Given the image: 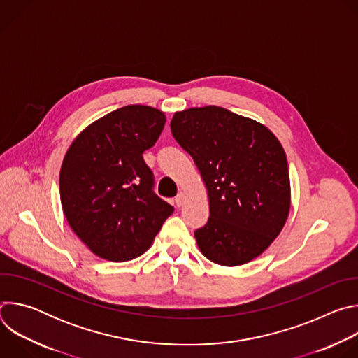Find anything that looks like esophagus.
I'll return each mask as SVG.
<instances>
[{"mask_svg": "<svg viewBox=\"0 0 358 358\" xmlns=\"http://www.w3.org/2000/svg\"><path fill=\"white\" fill-rule=\"evenodd\" d=\"M184 199H185V192H184V191H180L178 195L176 196V206H177V207H181Z\"/></svg>", "mask_w": 358, "mask_h": 358, "instance_id": "34e87169", "label": "esophagus"}]
</instances>
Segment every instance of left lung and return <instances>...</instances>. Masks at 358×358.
<instances>
[{"mask_svg":"<svg viewBox=\"0 0 358 358\" xmlns=\"http://www.w3.org/2000/svg\"><path fill=\"white\" fill-rule=\"evenodd\" d=\"M170 127L208 194V222L194 234L201 253L221 266L258 258L280 234L290 211L280 141L265 124L218 106L176 112Z\"/></svg>","mask_w":358,"mask_h":358,"instance_id":"8db88e82","label":"left lung"}]
</instances>
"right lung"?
Listing matches in <instances>:
<instances>
[{
    "label": "right lung",
    "mask_w": 358,
    "mask_h": 358,
    "mask_svg": "<svg viewBox=\"0 0 358 358\" xmlns=\"http://www.w3.org/2000/svg\"><path fill=\"white\" fill-rule=\"evenodd\" d=\"M164 124L166 115L156 108L124 106L90 123L66 151L59 174L64 215L101 259L140 257L174 211L152 192L143 160Z\"/></svg>",
    "instance_id": "1"
}]
</instances>
